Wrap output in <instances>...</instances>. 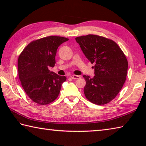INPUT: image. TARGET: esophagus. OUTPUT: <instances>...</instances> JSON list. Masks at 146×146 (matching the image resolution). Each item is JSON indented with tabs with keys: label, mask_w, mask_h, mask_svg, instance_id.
<instances>
[{
	"label": "esophagus",
	"mask_w": 146,
	"mask_h": 146,
	"mask_svg": "<svg viewBox=\"0 0 146 146\" xmlns=\"http://www.w3.org/2000/svg\"><path fill=\"white\" fill-rule=\"evenodd\" d=\"M71 78H73V79H78V78H80V76H78V75H72L71 76Z\"/></svg>",
	"instance_id": "34e87169"
}]
</instances>
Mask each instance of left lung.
Here are the masks:
<instances>
[{"instance_id": "8db88e82", "label": "left lung", "mask_w": 146, "mask_h": 146, "mask_svg": "<svg viewBox=\"0 0 146 146\" xmlns=\"http://www.w3.org/2000/svg\"><path fill=\"white\" fill-rule=\"evenodd\" d=\"M75 40L89 61L95 64V76H83L86 98L97 105L110 102L126 80V56L115 41L102 36L90 34L78 36Z\"/></svg>"}]
</instances>
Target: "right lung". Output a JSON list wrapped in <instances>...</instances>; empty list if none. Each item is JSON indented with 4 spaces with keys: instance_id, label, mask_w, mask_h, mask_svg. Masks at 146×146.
Listing matches in <instances>:
<instances>
[{
    "instance_id": "1",
    "label": "right lung",
    "mask_w": 146,
    "mask_h": 146,
    "mask_svg": "<svg viewBox=\"0 0 146 146\" xmlns=\"http://www.w3.org/2000/svg\"><path fill=\"white\" fill-rule=\"evenodd\" d=\"M68 38L48 36L31 42L18 58V73L21 85L31 100L47 105L56 99L65 76L49 71L54 67L56 50Z\"/></svg>"
}]
</instances>
